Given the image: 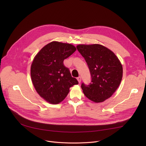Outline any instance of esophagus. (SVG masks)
I'll use <instances>...</instances> for the list:
<instances>
[{
    "label": "esophagus",
    "instance_id": "obj_1",
    "mask_svg": "<svg viewBox=\"0 0 146 146\" xmlns=\"http://www.w3.org/2000/svg\"><path fill=\"white\" fill-rule=\"evenodd\" d=\"M77 80H78V82H79V83L81 82L82 79H81V77H80V76H79V77H78V78H77Z\"/></svg>",
    "mask_w": 146,
    "mask_h": 146
}]
</instances>
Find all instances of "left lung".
<instances>
[{
	"instance_id": "1",
	"label": "left lung",
	"mask_w": 146,
	"mask_h": 146,
	"mask_svg": "<svg viewBox=\"0 0 146 146\" xmlns=\"http://www.w3.org/2000/svg\"><path fill=\"white\" fill-rule=\"evenodd\" d=\"M85 58L91 75L88 85L82 83L85 95L96 103L110 98L118 88L122 78V66L118 58L110 49L100 44L77 45Z\"/></svg>"
}]
</instances>
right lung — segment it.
I'll use <instances>...</instances> for the list:
<instances>
[{
  "label": "right lung",
  "instance_id": "1",
  "mask_svg": "<svg viewBox=\"0 0 146 146\" xmlns=\"http://www.w3.org/2000/svg\"><path fill=\"white\" fill-rule=\"evenodd\" d=\"M76 48L70 44L52 41L38 52L31 67L33 85L39 95L51 104L63 101L69 89L78 82L63 64Z\"/></svg>",
  "mask_w": 146,
  "mask_h": 146
}]
</instances>
